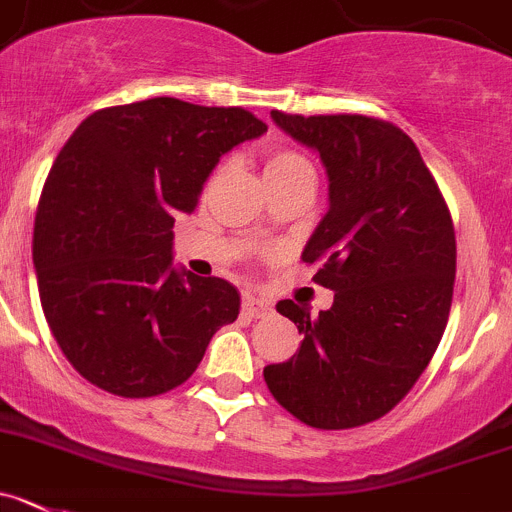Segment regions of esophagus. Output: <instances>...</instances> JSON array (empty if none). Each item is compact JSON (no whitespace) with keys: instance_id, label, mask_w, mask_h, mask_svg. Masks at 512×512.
I'll use <instances>...</instances> for the list:
<instances>
[{"instance_id":"esophagus-1","label":"esophagus","mask_w":512,"mask_h":512,"mask_svg":"<svg viewBox=\"0 0 512 512\" xmlns=\"http://www.w3.org/2000/svg\"><path fill=\"white\" fill-rule=\"evenodd\" d=\"M242 313L250 315V318H262V315L272 313V305L267 300L257 298V295L245 293V298H242Z\"/></svg>"}]
</instances>
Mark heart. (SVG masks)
<instances>
[{
    "label": "heart",
    "instance_id": "heart-1",
    "mask_svg": "<svg viewBox=\"0 0 512 512\" xmlns=\"http://www.w3.org/2000/svg\"><path fill=\"white\" fill-rule=\"evenodd\" d=\"M278 171H313L308 159L300 156L298 151H278L267 159L265 174H278Z\"/></svg>",
    "mask_w": 512,
    "mask_h": 512
}]
</instances>
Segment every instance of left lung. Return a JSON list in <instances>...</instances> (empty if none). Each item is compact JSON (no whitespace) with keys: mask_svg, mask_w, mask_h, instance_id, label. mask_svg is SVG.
I'll use <instances>...</instances> for the list:
<instances>
[{"mask_svg":"<svg viewBox=\"0 0 512 512\" xmlns=\"http://www.w3.org/2000/svg\"><path fill=\"white\" fill-rule=\"evenodd\" d=\"M295 141L321 154L331 209L303 250L333 305L278 313L303 333L283 364L265 366L270 394L315 429L384 417L409 394L447 328L455 288V224L419 148L369 116L272 111Z\"/></svg>","mask_w":512,"mask_h":512,"instance_id":"8db88e82","label":"left lung"}]
</instances>
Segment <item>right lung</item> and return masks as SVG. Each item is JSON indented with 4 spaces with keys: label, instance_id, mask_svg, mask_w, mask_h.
<instances>
[{
    "label": "right lung",
    "instance_id": "right-lung-1",
    "mask_svg": "<svg viewBox=\"0 0 512 512\" xmlns=\"http://www.w3.org/2000/svg\"><path fill=\"white\" fill-rule=\"evenodd\" d=\"M265 131L245 108L148 98L95 111L62 146L32 260L47 326L90 384L126 399L166 394L237 321L232 283L171 265V229L197 209L219 156Z\"/></svg>",
    "mask_w": 512,
    "mask_h": 512
}]
</instances>
